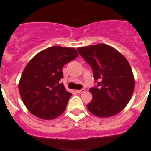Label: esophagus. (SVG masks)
<instances>
[{
	"instance_id": "esophagus-1",
	"label": "esophagus",
	"mask_w": 151,
	"mask_h": 151,
	"mask_svg": "<svg viewBox=\"0 0 151 151\" xmlns=\"http://www.w3.org/2000/svg\"><path fill=\"white\" fill-rule=\"evenodd\" d=\"M85 91V89L82 88V89H81V90L77 91V93H78V94H82V93H84Z\"/></svg>"
}]
</instances>
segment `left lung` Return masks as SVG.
<instances>
[{
  "label": "left lung",
  "mask_w": 151,
  "mask_h": 151,
  "mask_svg": "<svg viewBox=\"0 0 151 151\" xmlns=\"http://www.w3.org/2000/svg\"><path fill=\"white\" fill-rule=\"evenodd\" d=\"M77 50L91 66L97 82L96 87L89 89L93 97L87 105L88 110L101 118L118 114L134 91L135 83L129 63L118 50L104 44L78 47Z\"/></svg>",
  "instance_id": "1"
}]
</instances>
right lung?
Masks as SVG:
<instances>
[{"instance_id": "right-lung-1", "label": "right lung", "mask_w": 151, "mask_h": 151, "mask_svg": "<svg viewBox=\"0 0 151 151\" xmlns=\"http://www.w3.org/2000/svg\"><path fill=\"white\" fill-rule=\"evenodd\" d=\"M75 48L50 47L36 54L22 72L19 91L28 110L43 119L59 116L66 110L72 94L66 91L62 69L78 57Z\"/></svg>"}]
</instances>
